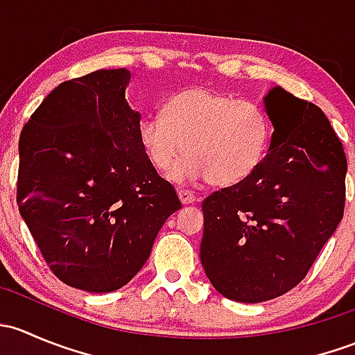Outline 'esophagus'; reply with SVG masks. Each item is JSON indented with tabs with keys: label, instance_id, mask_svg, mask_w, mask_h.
I'll use <instances>...</instances> for the list:
<instances>
[{
	"label": "esophagus",
	"instance_id": "1",
	"mask_svg": "<svg viewBox=\"0 0 355 355\" xmlns=\"http://www.w3.org/2000/svg\"><path fill=\"white\" fill-rule=\"evenodd\" d=\"M178 198H180L182 204L196 202V194H192L191 191H178Z\"/></svg>",
	"mask_w": 355,
	"mask_h": 355
}]
</instances>
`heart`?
<instances>
[{
    "label": "heart",
    "mask_w": 355,
    "mask_h": 355,
    "mask_svg": "<svg viewBox=\"0 0 355 355\" xmlns=\"http://www.w3.org/2000/svg\"><path fill=\"white\" fill-rule=\"evenodd\" d=\"M139 142L157 171L171 170L178 182L209 180L234 185L264 159L271 139L266 111L252 101L211 89H185L163 106V116L149 114L139 123Z\"/></svg>",
    "instance_id": "1"
}]
</instances>
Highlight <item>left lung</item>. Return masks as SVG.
Here are the masks:
<instances>
[{"mask_svg":"<svg viewBox=\"0 0 355 355\" xmlns=\"http://www.w3.org/2000/svg\"><path fill=\"white\" fill-rule=\"evenodd\" d=\"M268 155L202 200L200 263L223 297L264 302L302 282L345 206L347 159L330 120L282 87L264 96Z\"/></svg>","mask_w":355,"mask_h":355,"instance_id":"obj_1","label":"left lung"}]
</instances>
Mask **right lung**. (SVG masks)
Listing matches in <instances>:
<instances>
[{
	"label": "right lung",
	"mask_w": 355,
	"mask_h": 355,
	"mask_svg": "<svg viewBox=\"0 0 355 355\" xmlns=\"http://www.w3.org/2000/svg\"><path fill=\"white\" fill-rule=\"evenodd\" d=\"M128 82L125 68L63 82L20 134V214L53 273L85 292L127 285L182 207L139 142Z\"/></svg>",
	"instance_id": "add662e5"
}]
</instances>
